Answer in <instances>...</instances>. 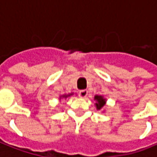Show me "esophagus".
I'll return each instance as SVG.
<instances>
[{
	"label": "esophagus",
	"instance_id": "34e87169",
	"mask_svg": "<svg viewBox=\"0 0 157 157\" xmlns=\"http://www.w3.org/2000/svg\"><path fill=\"white\" fill-rule=\"evenodd\" d=\"M86 95H87V90L86 89H82V90L79 91V96L81 98H85Z\"/></svg>",
	"mask_w": 157,
	"mask_h": 157
}]
</instances>
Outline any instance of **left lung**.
<instances>
[{
    "label": "left lung",
    "mask_w": 157,
    "mask_h": 157,
    "mask_svg": "<svg viewBox=\"0 0 157 157\" xmlns=\"http://www.w3.org/2000/svg\"><path fill=\"white\" fill-rule=\"evenodd\" d=\"M95 100L96 101L95 106H96L97 110H101L106 104V99H105L104 96H102V95H95Z\"/></svg>",
    "instance_id": "1"
}]
</instances>
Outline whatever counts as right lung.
<instances>
[{
    "mask_svg": "<svg viewBox=\"0 0 157 157\" xmlns=\"http://www.w3.org/2000/svg\"><path fill=\"white\" fill-rule=\"evenodd\" d=\"M73 93L71 94H69V95H61L60 96V98H67V97H69V96H71V95H72Z\"/></svg>",
    "mask_w": 157,
    "mask_h": 157,
    "instance_id": "right-lung-1",
    "label": "right lung"
}]
</instances>
